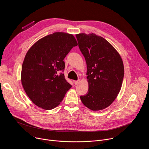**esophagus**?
Returning <instances> with one entry per match:
<instances>
[{
  "instance_id": "obj_1",
  "label": "esophagus",
  "mask_w": 149,
  "mask_h": 149,
  "mask_svg": "<svg viewBox=\"0 0 149 149\" xmlns=\"http://www.w3.org/2000/svg\"><path fill=\"white\" fill-rule=\"evenodd\" d=\"M79 82H80V80H79V79H78L77 81H74V84H75V85H78V84L79 83Z\"/></svg>"
}]
</instances>
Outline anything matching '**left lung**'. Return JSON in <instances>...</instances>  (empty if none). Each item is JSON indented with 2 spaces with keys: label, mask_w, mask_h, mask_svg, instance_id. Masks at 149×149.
Instances as JSON below:
<instances>
[{
  "label": "left lung",
  "mask_w": 149,
  "mask_h": 149,
  "mask_svg": "<svg viewBox=\"0 0 149 149\" xmlns=\"http://www.w3.org/2000/svg\"><path fill=\"white\" fill-rule=\"evenodd\" d=\"M79 48L87 63L88 91L80 97L83 104L93 111L103 110L117 97L124 75L122 59L116 49L94 33L76 35Z\"/></svg>",
  "instance_id": "8db88e82"
}]
</instances>
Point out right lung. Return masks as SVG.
Returning a JSON list of instances; mask_svg holds the SVG:
<instances>
[{
    "label": "right lung",
    "instance_id": "add662e5",
    "mask_svg": "<svg viewBox=\"0 0 149 149\" xmlns=\"http://www.w3.org/2000/svg\"><path fill=\"white\" fill-rule=\"evenodd\" d=\"M77 45L72 34L58 32L40 39L27 52L21 82L27 95L39 107L55 108L71 88L62 72L63 59Z\"/></svg>",
    "mask_w": 149,
    "mask_h": 149
}]
</instances>
